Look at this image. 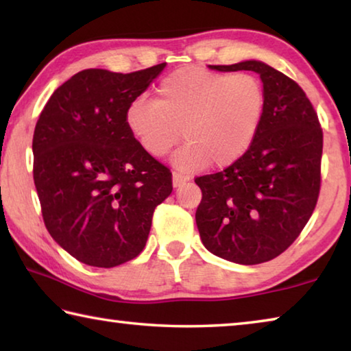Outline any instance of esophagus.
<instances>
[{
    "mask_svg": "<svg viewBox=\"0 0 351 351\" xmlns=\"http://www.w3.org/2000/svg\"><path fill=\"white\" fill-rule=\"evenodd\" d=\"M186 181H189V176L180 173V171H173V186L175 187L181 186V184L186 182Z\"/></svg>",
    "mask_w": 351,
    "mask_h": 351,
    "instance_id": "34e87169",
    "label": "esophagus"
}]
</instances>
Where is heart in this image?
I'll return each instance as SVG.
<instances>
[{
    "label": "heart",
    "mask_w": 351,
    "mask_h": 351,
    "mask_svg": "<svg viewBox=\"0 0 351 351\" xmlns=\"http://www.w3.org/2000/svg\"><path fill=\"white\" fill-rule=\"evenodd\" d=\"M266 110L263 82L251 73L176 69L156 88V99H134L125 111L128 132L147 154L161 158L181 139L178 169L192 173L235 162L257 136Z\"/></svg>",
    "instance_id": "obj_1"
}]
</instances>
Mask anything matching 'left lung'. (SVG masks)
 <instances>
[{
    "label": "left lung",
    "mask_w": 351,
    "mask_h": 351,
    "mask_svg": "<svg viewBox=\"0 0 351 351\" xmlns=\"http://www.w3.org/2000/svg\"><path fill=\"white\" fill-rule=\"evenodd\" d=\"M254 71L266 90L257 136L241 158L218 173L195 178L203 198L195 213L203 245L240 265L276 258L313 215L320 192L324 133L305 91L268 64H213Z\"/></svg>",
    "instance_id": "obj_1"
}]
</instances>
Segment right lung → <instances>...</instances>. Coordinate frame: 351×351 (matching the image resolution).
Wrapping results in <instances>:
<instances>
[{
    "instance_id": "1",
    "label": "right lung",
    "mask_w": 351,
    "mask_h": 351,
    "mask_svg": "<svg viewBox=\"0 0 351 351\" xmlns=\"http://www.w3.org/2000/svg\"><path fill=\"white\" fill-rule=\"evenodd\" d=\"M164 68L83 69L38 117L32 152L41 215L82 263L112 268L138 257L154 209L173 190L170 169L142 150L125 123L128 105Z\"/></svg>"
}]
</instances>
